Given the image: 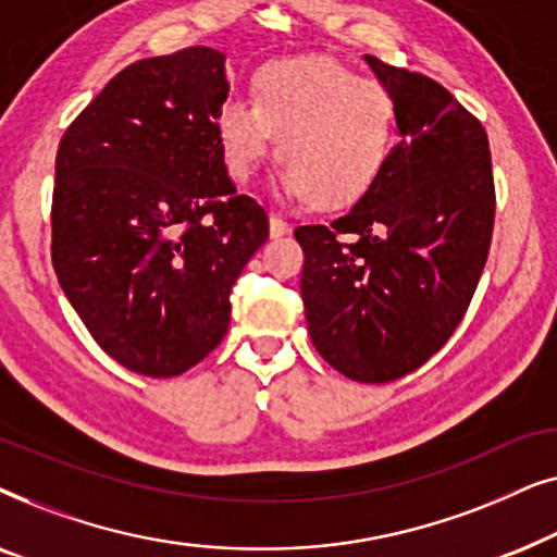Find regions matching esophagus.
<instances>
[{
    "label": "esophagus",
    "instance_id": "esophagus-1",
    "mask_svg": "<svg viewBox=\"0 0 557 557\" xmlns=\"http://www.w3.org/2000/svg\"><path fill=\"white\" fill-rule=\"evenodd\" d=\"M269 233H271V238H278V235H286V233H288V223H286L284 218L271 215V218H269Z\"/></svg>",
    "mask_w": 557,
    "mask_h": 557
}]
</instances>
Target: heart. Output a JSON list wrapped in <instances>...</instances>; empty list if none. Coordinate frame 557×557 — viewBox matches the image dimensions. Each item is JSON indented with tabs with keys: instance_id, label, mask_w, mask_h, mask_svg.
<instances>
[{
	"instance_id": "1",
	"label": "heart",
	"mask_w": 557,
	"mask_h": 557,
	"mask_svg": "<svg viewBox=\"0 0 557 557\" xmlns=\"http://www.w3.org/2000/svg\"><path fill=\"white\" fill-rule=\"evenodd\" d=\"M398 128V103L380 81L360 78L332 58H288L253 75V101L227 96L215 134L225 170L248 180L269 154L284 162L276 189L319 208L349 205L385 170Z\"/></svg>"
}]
</instances>
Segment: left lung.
<instances>
[{"instance_id": "left-lung-1", "label": "left lung", "mask_w": 557, "mask_h": 557, "mask_svg": "<svg viewBox=\"0 0 557 557\" xmlns=\"http://www.w3.org/2000/svg\"><path fill=\"white\" fill-rule=\"evenodd\" d=\"M398 103V136L368 193L301 225V299L317 352L357 383H391L438 352L490 256V139L441 83L364 55Z\"/></svg>"}]
</instances>
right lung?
<instances>
[{
    "mask_svg": "<svg viewBox=\"0 0 557 557\" xmlns=\"http://www.w3.org/2000/svg\"><path fill=\"white\" fill-rule=\"evenodd\" d=\"M227 90L212 48L136 60L60 139L52 269L90 337L139 375H182L223 342L233 284L269 238L220 157Z\"/></svg>",
    "mask_w": 557,
    "mask_h": 557,
    "instance_id": "right-lung-1",
    "label": "right lung"
}]
</instances>
